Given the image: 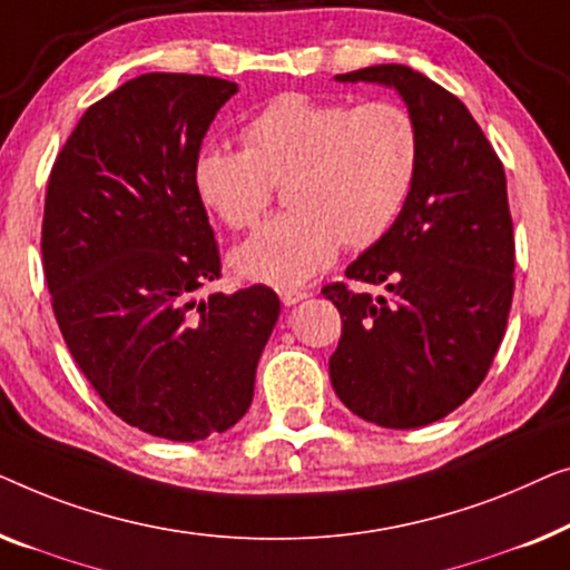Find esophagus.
<instances>
[{
	"mask_svg": "<svg viewBox=\"0 0 570 570\" xmlns=\"http://www.w3.org/2000/svg\"><path fill=\"white\" fill-rule=\"evenodd\" d=\"M278 296H282V302H284V307H294V304H299L302 299H307L309 296V292H304V288H282V292H278Z\"/></svg>",
	"mask_w": 570,
	"mask_h": 570,
	"instance_id": "1",
	"label": "esophagus"
}]
</instances>
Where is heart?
Listing matches in <instances>:
<instances>
[{
    "label": "heart",
    "mask_w": 570,
    "mask_h": 570,
    "mask_svg": "<svg viewBox=\"0 0 570 570\" xmlns=\"http://www.w3.org/2000/svg\"><path fill=\"white\" fill-rule=\"evenodd\" d=\"M245 149L206 144L194 163L202 202L229 229H247L286 187V212L232 253L243 278L292 288L331 266L341 245L387 235L413 194L421 136L395 102L323 100L288 92L245 126Z\"/></svg>",
    "instance_id": "heart-1"
}]
</instances>
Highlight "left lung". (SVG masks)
Segmentation results:
<instances>
[{
	"label": "left lung",
	"mask_w": 570,
	"mask_h": 570,
	"mask_svg": "<svg viewBox=\"0 0 570 570\" xmlns=\"http://www.w3.org/2000/svg\"><path fill=\"white\" fill-rule=\"evenodd\" d=\"M397 90L421 136V165L403 214L327 284L343 333L331 382L358 419L419 429L460 407L493 364L514 296V224L507 175L460 98L403 63L335 77Z\"/></svg>",
	"instance_id": "obj_1"
}]
</instances>
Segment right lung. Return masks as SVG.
I'll list each match as a JSON object with an SVG mask.
<instances>
[{
    "instance_id": "obj_1",
    "label": "right lung",
    "mask_w": 570,
    "mask_h": 570,
    "mask_svg": "<svg viewBox=\"0 0 570 570\" xmlns=\"http://www.w3.org/2000/svg\"><path fill=\"white\" fill-rule=\"evenodd\" d=\"M235 92L136 77L85 110L48 178L43 274L63 341L118 419L170 442L243 419L282 312L263 284L194 296L222 274L194 163Z\"/></svg>"
}]
</instances>
